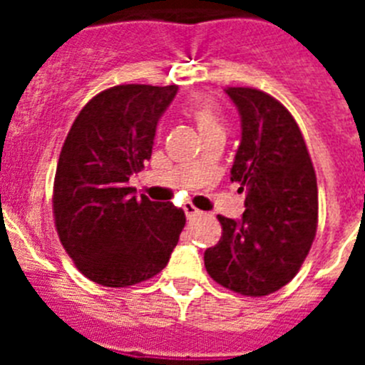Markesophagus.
<instances>
[{
	"label": "esophagus",
	"mask_w": 365,
	"mask_h": 365,
	"mask_svg": "<svg viewBox=\"0 0 365 365\" xmlns=\"http://www.w3.org/2000/svg\"><path fill=\"white\" fill-rule=\"evenodd\" d=\"M185 212H186V217H188V219L197 217V215L202 214V212L199 210V208H195V206L190 205V202H186V205H185Z\"/></svg>",
	"instance_id": "esophagus-1"
}]
</instances>
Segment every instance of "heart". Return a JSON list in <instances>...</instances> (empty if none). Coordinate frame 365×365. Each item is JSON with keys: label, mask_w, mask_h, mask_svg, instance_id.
<instances>
[{"label": "heart", "mask_w": 365, "mask_h": 365, "mask_svg": "<svg viewBox=\"0 0 365 365\" xmlns=\"http://www.w3.org/2000/svg\"><path fill=\"white\" fill-rule=\"evenodd\" d=\"M185 111L197 124L201 135L210 133V131H222L221 111L212 102H197V104L188 106Z\"/></svg>", "instance_id": "b5f03b06"}]
</instances>
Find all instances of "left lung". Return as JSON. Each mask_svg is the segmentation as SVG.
<instances>
[{
  "mask_svg": "<svg viewBox=\"0 0 365 365\" xmlns=\"http://www.w3.org/2000/svg\"><path fill=\"white\" fill-rule=\"evenodd\" d=\"M241 117V143L230 180L245 192L240 221L217 215L222 235L205 252L219 285L243 296L279 291L298 274L318 225V186L303 135L282 102L254 89L228 87Z\"/></svg>",
  "mask_w": 365,
  "mask_h": 365,
  "instance_id": "1",
  "label": "left lung"
}]
</instances>
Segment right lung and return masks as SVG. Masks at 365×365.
<instances>
[{
  "mask_svg": "<svg viewBox=\"0 0 365 365\" xmlns=\"http://www.w3.org/2000/svg\"><path fill=\"white\" fill-rule=\"evenodd\" d=\"M177 86L124 83L93 96L58 159L54 225L80 272L104 287L146 282L168 265L185 228L172 202L133 195L130 177L150 160L155 130Z\"/></svg>",
  "mask_w": 365,
  "mask_h": 365,
  "instance_id": "add662e5",
  "label": "right lung"
}]
</instances>
